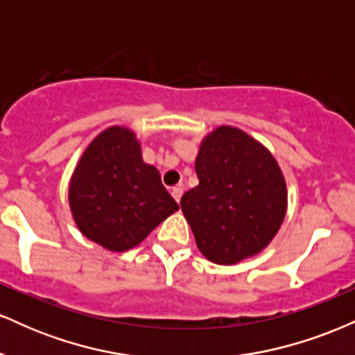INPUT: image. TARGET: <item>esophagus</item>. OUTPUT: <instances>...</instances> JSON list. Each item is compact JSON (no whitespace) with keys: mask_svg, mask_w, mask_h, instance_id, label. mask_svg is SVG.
Wrapping results in <instances>:
<instances>
[{"mask_svg":"<svg viewBox=\"0 0 355 355\" xmlns=\"http://www.w3.org/2000/svg\"><path fill=\"white\" fill-rule=\"evenodd\" d=\"M182 195H183V189H182V187H173V189H172V197L175 198V200L180 202Z\"/></svg>","mask_w":355,"mask_h":355,"instance_id":"1","label":"esophagus"}]
</instances>
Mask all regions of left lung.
I'll use <instances>...</instances> for the list:
<instances>
[{
    "label": "left lung",
    "instance_id": "left-lung-1",
    "mask_svg": "<svg viewBox=\"0 0 355 355\" xmlns=\"http://www.w3.org/2000/svg\"><path fill=\"white\" fill-rule=\"evenodd\" d=\"M198 185L180 207L198 250L210 262L234 266L266 248L287 214V185L268 150L237 126L220 125L195 158Z\"/></svg>",
    "mask_w": 355,
    "mask_h": 355
}]
</instances>
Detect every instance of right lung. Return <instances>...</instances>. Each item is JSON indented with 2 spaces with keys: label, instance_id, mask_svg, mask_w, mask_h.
I'll list each match as a JSON object with an SVG mask.
<instances>
[{
  "label": "right lung",
  "instance_id": "add662e5",
  "mask_svg": "<svg viewBox=\"0 0 355 355\" xmlns=\"http://www.w3.org/2000/svg\"><path fill=\"white\" fill-rule=\"evenodd\" d=\"M68 202L81 234L110 252L137 247L178 210L160 172L144 162L135 132L121 125L108 126L85 148Z\"/></svg>",
  "mask_w": 355,
  "mask_h": 355
}]
</instances>
